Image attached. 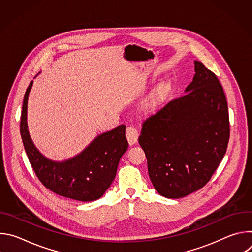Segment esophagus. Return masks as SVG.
<instances>
[{
    "label": "esophagus",
    "instance_id": "34e87169",
    "mask_svg": "<svg viewBox=\"0 0 252 252\" xmlns=\"http://www.w3.org/2000/svg\"><path fill=\"white\" fill-rule=\"evenodd\" d=\"M126 138L128 140V143L130 146L134 145V143L137 141V138H138V131L137 129L134 127V126H127L126 127Z\"/></svg>",
    "mask_w": 252,
    "mask_h": 252
}]
</instances>
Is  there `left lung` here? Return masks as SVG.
<instances>
[{
	"label": "left lung",
	"instance_id": "left-lung-1",
	"mask_svg": "<svg viewBox=\"0 0 252 252\" xmlns=\"http://www.w3.org/2000/svg\"><path fill=\"white\" fill-rule=\"evenodd\" d=\"M186 94L142 123L138 142L155 189L181 198L203 188L222 160L229 139L226 97L218 77L194 61Z\"/></svg>",
	"mask_w": 252,
	"mask_h": 252
}]
</instances>
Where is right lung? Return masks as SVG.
<instances>
[{
  "mask_svg": "<svg viewBox=\"0 0 252 252\" xmlns=\"http://www.w3.org/2000/svg\"><path fill=\"white\" fill-rule=\"evenodd\" d=\"M32 86L30 83L23 102L21 135L28 158L41 183L53 192L79 201H94L103 195L114 182L121 158L128 142L126 126L98 134L76 157L54 161L34 147L27 124L28 98Z\"/></svg>",
  "mask_w": 252,
  "mask_h": 252,
  "instance_id": "1",
  "label": "right lung"
}]
</instances>
